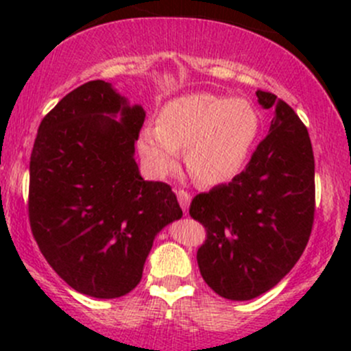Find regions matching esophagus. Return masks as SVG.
<instances>
[{"mask_svg":"<svg viewBox=\"0 0 351 351\" xmlns=\"http://www.w3.org/2000/svg\"><path fill=\"white\" fill-rule=\"evenodd\" d=\"M176 197H178L180 207H182L183 212L186 214L190 207V202H192V195H190L189 192H185V190H178V192H176Z\"/></svg>","mask_w":351,"mask_h":351,"instance_id":"esophagus-1","label":"esophagus"}]
</instances>
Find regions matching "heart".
<instances>
[{
	"label": "heart",
	"mask_w": 351,
	"mask_h": 351,
	"mask_svg": "<svg viewBox=\"0 0 351 351\" xmlns=\"http://www.w3.org/2000/svg\"><path fill=\"white\" fill-rule=\"evenodd\" d=\"M260 130V115L244 98L183 95L168 101L158 127L141 130L137 149L153 176H165L185 149V165L200 185L231 182L241 171Z\"/></svg>",
	"instance_id": "obj_1"
}]
</instances>
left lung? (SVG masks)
<instances>
[{
	"mask_svg": "<svg viewBox=\"0 0 351 351\" xmlns=\"http://www.w3.org/2000/svg\"><path fill=\"white\" fill-rule=\"evenodd\" d=\"M274 108L268 136L228 185L198 193L190 215L207 231L197 261L205 284L229 300L268 292L306 250L316 210L314 154L297 113L274 93L256 91Z\"/></svg>",
	"mask_w": 351,
	"mask_h": 351,
	"instance_id": "1",
	"label": "left lung"
}]
</instances>
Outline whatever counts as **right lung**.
I'll list each match as a JSON object with an SVG mask.
<instances>
[{
  "label": "right lung",
  "instance_id": "right-lung-1",
  "mask_svg": "<svg viewBox=\"0 0 351 351\" xmlns=\"http://www.w3.org/2000/svg\"><path fill=\"white\" fill-rule=\"evenodd\" d=\"M144 119L141 105L97 80L67 93L38 125L32 234L56 274L84 295L117 299L136 289L156 234L183 215L171 186L141 176L134 144Z\"/></svg>",
  "mask_w": 351,
  "mask_h": 351
}]
</instances>
